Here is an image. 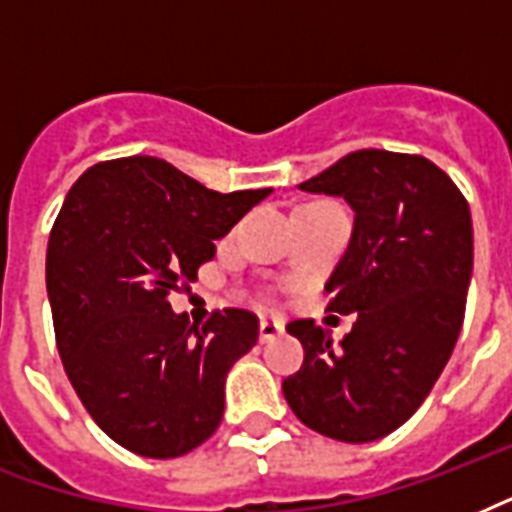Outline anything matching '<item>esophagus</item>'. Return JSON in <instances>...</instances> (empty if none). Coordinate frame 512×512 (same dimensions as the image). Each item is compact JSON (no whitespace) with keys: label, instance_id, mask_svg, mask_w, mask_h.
<instances>
[{"label":"esophagus","instance_id":"esophagus-1","mask_svg":"<svg viewBox=\"0 0 512 512\" xmlns=\"http://www.w3.org/2000/svg\"><path fill=\"white\" fill-rule=\"evenodd\" d=\"M281 332H284V321L281 319H276V316H263L260 319V342H271Z\"/></svg>","mask_w":512,"mask_h":512}]
</instances>
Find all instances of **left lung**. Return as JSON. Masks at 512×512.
<instances>
[{"mask_svg":"<svg viewBox=\"0 0 512 512\" xmlns=\"http://www.w3.org/2000/svg\"><path fill=\"white\" fill-rule=\"evenodd\" d=\"M300 188L342 196L356 212L327 281L329 311L356 313V324L340 345L313 319L287 324L305 358L281 390L321 436L377 441L420 409L460 337L473 273L468 199L425 156L377 148L342 156Z\"/></svg>","mask_w":512,"mask_h":512,"instance_id":"8db88e82","label":"left lung"}]
</instances>
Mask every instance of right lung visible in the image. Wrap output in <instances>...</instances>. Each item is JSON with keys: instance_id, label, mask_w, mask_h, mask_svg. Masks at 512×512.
I'll return each instance as SVG.
<instances>
[{"instance_id": "right-lung-1", "label": "right lung", "mask_w": 512, "mask_h": 512, "mask_svg": "<svg viewBox=\"0 0 512 512\" xmlns=\"http://www.w3.org/2000/svg\"><path fill=\"white\" fill-rule=\"evenodd\" d=\"M268 193L212 191L156 156L100 162L71 185L47 244L55 342L84 409L124 449L183 457L223 420L225 374L257 342V316L223 308L196 327L170 295Z\"/></svg>"}]
</instances>
